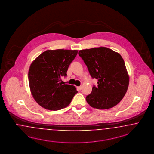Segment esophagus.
Returning <instances> with one entry per match:
<instances>
[{"label": "esophagus", "instance_id": "34e87169", "mask_svg": "<svg viewBox=\"0 0 154 154\" xmlns=\"http://www.w3.org/2000/svg\"><path fill=\"white\" fill-rule=\"evenodd\" d=\"M77 89H78L79 91H80V90L81 89V86H78V87H77Z\"/></svg>", "mask_w": 154, "mask_h": 154}]
</instances>
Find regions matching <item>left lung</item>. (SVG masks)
<instances>
[{"label": "left lung", "mask_w": 154, "mask_h": 154, "mask_svg": "<svg viewBox=\"0 0 154 154\" xmlns=\"http://www.w3.org/2000/svg\"><path fill=\"white\" fill-rule=\"evenodd\" d=\"M83 60L93 79L98 80L97 87L86 97L87 103L98 109H109L119 103L129 85L124 60L119 53L105 47L81 50Z\"/></svg>", "instance_id": "1"}]
</instances>
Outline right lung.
Returning <instances> with one entry per match:
<instances>
[{
	"label": "right lung",
	"mask_w": 154,
	"mask_h": 154,
	"mask_svg": "<svg viewBox=\"0 0 154 154\" xmlns=\"http://www.w3.org/2000/svg\"><path fill=\"white\" fill-rule=\"evenodd\" d=\"M74 50H48L31 63L28 78L31 94L45 109L57 111L68 106L77 93L75 86L62 85L69 66L77 54Z\"/></svg>",
	"instance_id": "right-lung-1"
}]
</instances>
